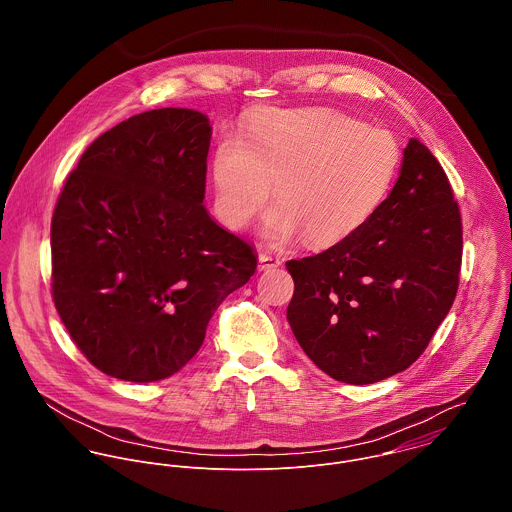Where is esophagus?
Returning <instances> with one entry per match:
<instances>
[{"label":"esophagus","mask_w":512,"mask_h":512,"mask_svg":"<svg viewBox=\"0 0 512 512\" xmlns=\"http://www.w3.org/2000/svg\"><path fill=\"white\" fill-rule=\"evenodd\" d=\"M282 258L280 256H272V254H260L258 256V270L260 272H264V270H272V268H278V266H282Z\"/></svg>","instance_id":"34e87169"}]
</instances>
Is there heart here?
<instances>
[{
    "mask_svg": "<svg viewBox=\"0 0 512 512\" xmlns=\"http://www.w3.org/2000/svg\"><path fill=\"white\" fill-rule=\"evenodd\" d=\"M400 161L396 138L327 110H270L238 138L220 142L213 163L215 209L224 226L246 228L278 207L262 236L272 246L305 238L325 248L363 228L382 205Z\"/></svg>",
    "mask_w": 512,
    "mask_h": 512,
    "instance_id": "b5f03b06",
    "label": "heart"
}]
</instances>
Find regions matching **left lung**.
I'll return each mask as SVG.
<instances>
[{"label":"left lung","instance_id":"left-lung-1","mask_svg":"<svg viewBox=\"0 0 512 512\" xmlns=\"http://www.w3.org/2000/svg\"><path fill=\"white\" fill-rule=\"evenodd\" d=\"M459 207L420 140L400 177L355 234L286 262L288 321L303 353L331 378L372 384L412 365L453 305L461 268Z\"/></svg>","mask_w":512,"mask_h":512}]
</instances>
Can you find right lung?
Masks as SVG:
<instances>
[{"mask_svg":"<svg viewBox=\"0 0 512 512\" xmlns=\"http://www.w3.org/2000/svg\"><path fill=\"white\" fill-rule=\"evenodd\" d=\"M211 136L197 110L142 112L94 140L65 183L51 222L53 299L108 376L179 372L256 270L254 248L203 205Z\"/></svg>","mask_w":512,"mask_h":512,"instance_id":"add662e5","label":"right lung"}]
</instances>
